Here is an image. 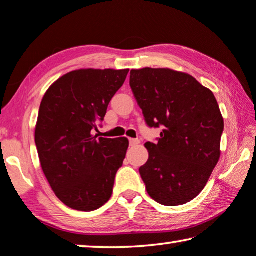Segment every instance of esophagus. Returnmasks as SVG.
Returning <instances> with one entry per match:
<instances>
[{
  "mask_svg": "<svg viewBox=\"0 0 256 256\" xmlns=\"http://www.w3.org/2000/svg\"><path fill=\"white\" fill-rule=\"evenodd\" d=\"M140 144V140L139 139H130V146L133 147V146H136Z\"/></svg>",
  "mask_w": 256,
  "mask_h": 256,
  "instance_id": "esophagus-1",
  "label": "esophagus"
}]
</instances>
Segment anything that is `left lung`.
I'll use <instances>...</instances> for the list:
<instances>
[{
    "label": "left lung",
    "mask_w": 256,
    "mask_h": 256,
    "mask_svg": "<svg viewBox=\"0 0 256 256\" xmlns=\"http://www.w3.org/2000/svg\"><path fill=\"white\" fill-rule=\"evenodd\" d=\"M130 86L149 128H163L147 142L139 168L149 196L165 206L184 205L205 188L220 158L224 123L213 92L184 72L132 70Z\"/></svg>",
    "instance_id": "8db88e82"
}]
</instances>
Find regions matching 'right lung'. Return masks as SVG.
I'll return each instance as SVG.
<instances>
[{"label": "right lung", "mask_w": 256, "mask_h": 256, "mask_svg": "<svg viewBox=\"0 0 256 256\" xmlns=\"http://www.w3.org/2000/svg\"><path fill=\"white\" fill-rule=\"evenodd\" d=\"M128 70H80L48 88L40 106L35 144L56 196L68 208L98 210L110 200L116 173L128 148L126 138L92 136Z\"/></svg>", "instance_id": "1"}]
</instances>
